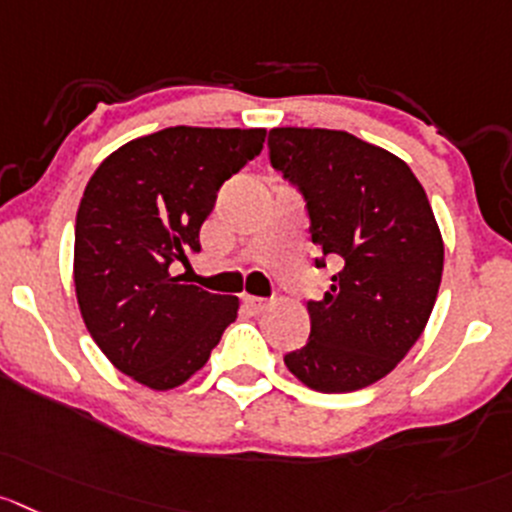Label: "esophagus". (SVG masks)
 I'll return each instance as SVG.
<instances>
[{
	"label": "esophagus",
	"mask_w": 512,
	"mask_h": 512,
	"mask_svg": "<svg viewBox=\"0 0 512 512\" xmlns=\"http://www.w3.org/2000/svg\"><path fill=\"white\" fill-rule=\"evenodd\" d=\"M243 301H246V304L251 306L253 311H266V309H269V304H271L269 299H261V296H246Z\"/></svg>",
	"instance_id": "1"
}]
</instances>
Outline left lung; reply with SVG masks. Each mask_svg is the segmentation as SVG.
Masks as SVG:
<instances>
[{"label":"left lung","instance_id":"8db88e82","mask_svg":"<svg viewBox=\"0 0 512 512\" xmlns=\"http://www.w3.org/2000/svg\"><path fill=\"white\" fill-rule=\"evenodd\" d=\"M269 155L304 193L314 246L342 266L306 304L309 342L284 364L316 392H357L425 332L445 264L440 226L410 165L352 133L274 128Z\"/></svg>","mask_w":512,"mask_h":512}]
</instances>
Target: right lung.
Wrapping results in <instances>:
<instances>
[{"label": "right lung", "instance_id": "obj_1", "mask_svg": "<svg viewBox=\"0 0 512 512\" xmlns=\"http://www.w3.org/2000/svg\"><path fill=\"white\" fill-rule=\"evenodd\" d=\"M264 128L175 125L120 145L95 170L75 223L82 321L115 369L165 392L193 377L238 316V296L183 284L223 180L264 148Z\"/></svg>", "mask_w": 512, "mask_h": 512}]
</instances>
